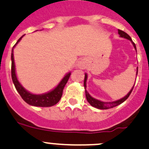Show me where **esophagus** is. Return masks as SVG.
<instances>
[{
  "label": "esophagus",
  "instance_id": "obj_1",
  "mask_svg": "<svg viewBox=\"0 0 149 149\" xmlns=\"http://www.w3.org/2000/svg\"><path fill=\"white\" fill-rule=\"evenodd\" d=\"M78 67L81 70H85L87 67V63L86 61H84V60H81L79 63H78Z\"/></svg>",
  "mask_w": 149,
  "mask_h": 149
}]
</instances>
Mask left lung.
I'll return each mask as SVG.
<instances>
[{
	"mask_svg": "<svg viewBox=\"0 0 149 149\" xmlns=\"http://www.w3.org/2000/svg\"><path fill=\"white\" fill-rule=\"evenodd\" d=\"M118 33H119V35H120V37H122V38H126V39L130 40L131 42H132V45H134V48H135V50H136V46H135V44L132 42V39H131V38L130 37L129 35H127L126 32H125L124 31H123V30H120V29H118ZM136 74H138V72H137ZM86 80H87V74H85V80H84V87H85V89H86ZM133 88H134V86L132 87V89L130 90V91L128 93L127 95L126 96H125L124 98H121V99L117 100V101H113V102H103V101H99V100L95 99V98H93V97H91V95H90V94L88 93V91H86V90H85V95H86L87 101H88V103H89V104H91L92 107H95V108H97V109H108L113 108V107H117V106L120 105V104H121L122 103L124 102L125 100L127 99V98L130 96V95L132 91L133 90Z\"/></svg>",
	"mask_w": 149,
	"mask_h": 149,
	"instance_id": "left-lung-1",
	"label": "left lung"
}]
</instances>
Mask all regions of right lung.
Returning a JSON list of instances; mask_svg holds the SVG:
<instances>
[{"mask_svg":"<svg viewBox=\"0 0 149 149\" xmlns=\"http://www.w3.org/2000/svg\"><path fill=\"white\" fill-rule=\"evenodd\" d=\"M24 36L21 37L17 43L13 46L12 51H11V78H12L13 82L14 84L16 89L18 91L19 95L22 98L26 103H27L29 105L34 106V107H49L56 104L61 99L62 96L63 90H64V86L67 84V81L70 79V77L71 75V73H68L64 78L62 80L59 82L57 87L54 88L53 91L47 93L45 94H41V95H35V94L30 93L24 89L19 82L18 81L15 72V64H14V48L16 46L17 43L20 41L22 38Z\"/></svg>","mask_w":149,"mask_h":149,"instance_id":"add662e5","label":"right lung"}]
</instances>
